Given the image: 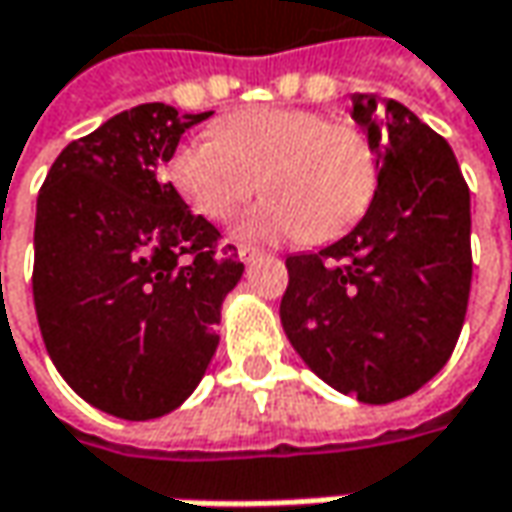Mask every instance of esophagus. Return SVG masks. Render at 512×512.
Masks as SVG:
<instances>
[{
	"instance_id": "esophagus-1",
	"label": "esophagus",
	"mask_w": 512,
	"mask_h": 512,
	"mask_svg": "<svg viewBox=\"0 0 512 512\" xmlns=\"http://www.w3.org/2000/svg\"><path fill=\"white\" fill-rule=\"evenodd\" d=\"M259 256H262V253H259L256 247H247V244H244V247H239V259H242L244 265H253Z\"/></svg>"
}]
</instances>
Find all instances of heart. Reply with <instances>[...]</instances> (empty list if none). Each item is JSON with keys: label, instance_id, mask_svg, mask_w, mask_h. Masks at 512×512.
Returning <instances> with one entry per match:
<instances>
[{"label": "heart", "instance_id": "b5f03b06", "mask_svg": "<svg viewBox=\"0 0 512 512\" xmlns=\"http://www.w3.org/2000/svg\"><path fill=\"white\" fill-rule=\"evenodd\" d=\"M167 178L192 213L210 221L233 216L256 178L265 201L233 224L236 239L325 242L369 207L377 152L351 120H328L314 109L256 106L224 117L213 135L181 143L169 158Z\"/></svg>", "mask_w": 512, "mask_h": 512}]
</instances>
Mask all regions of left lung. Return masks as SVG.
I'll return each mask as SVG.
<instances>
[{"label":"left lung","mask_w":512,"mask_h":512,"mask_svg":"<svg viewBox=\"0 0 512 512\" xmlns=\"http://www.w3.org/2000/svg\"><path fill=\"white\" fill-rule=\"evenodd\" d=\"M377 190L343 239L285 259L279 320L305 366L360 403L418 392L458 343L470 282V190L449 143L397 100L351 97Z\"/></svg>","instance_id":"8db88e82"}]
</instances>
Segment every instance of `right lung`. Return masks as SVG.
<instances>
[{
  "label": "right lung",
  "mask_w": 512,
  "mask_h": 512,
  "mask_svg": "<svg viewBox=\"0 0 512 512\" xmlns=\"http://www.w3.org/2000/svg\"><path fill=\"white\" fill-rule=\"evenodd\" d=\"M213 112L143 103L71 141L34 227V308L65 383L94 409L149 421L178 409L218 348L221 302L244 265L164 167Z\"/></svg>",
  "instance_id": "right-lung-1"
}]
</instances>
